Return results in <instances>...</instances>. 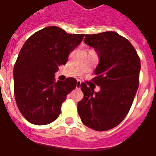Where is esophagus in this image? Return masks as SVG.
Segmentation results:
<instances>
[{
  "instance_id": "esophagus-1",
  "label": "esophagus",
  "mask_w": 156,
  "mask_h": 156,
  "mask_svg": "<svg viewBox=\"0 0 156 156\" xmlns=\"http://www.w3.org/2000/svg\"><path fill=\"white\" fill-rule=\"evenodd\" d=\"M80 86H81V82L78 81L77 82V83H76V88H80Z\"/></svg>"
}]
</instances>
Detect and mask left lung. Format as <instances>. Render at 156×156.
<instances>
[{
	"label": "left lung",
	"instance_id": "left-lung-1",
	"mask_svg": "<svg viewBox=\"0 0 156 156\" xmlns=\"http://www.w3.org/2000/svg\"><path fill=\"white\" fill-rule=\"evenodd\" d=\"M84 42L99 58L93 81L100 91L81 83L83 98L78 103V115L92 129L108 130L130 109L139 87L140 59L130 42L115 32L87 34Z\"/></svg>",
	"mask_w": 156,
	"mask_h": 156
}]
</instances>
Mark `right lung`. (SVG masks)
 I'll list each match as a JSON object with an SVG mask.
<instances>
[{"label": "right lung", "instance_id": "1", "mask_svg": "<svg viewBox=\"0 0 156 156\" xmlns=\"http://www.w3.org/2000/svg\"><path fill=\"white\" fill-rule=\"evenodd\" d=\"M84 34H69L58 27L34 33L22 46L13 70L14 94L19 110L27 120L45 125L56 120L62 104L76 88L77 80L55 81L58 67L80 44Z\"/></svg>", "mask_w": 156, "mask_h": 156}]
</instances>
